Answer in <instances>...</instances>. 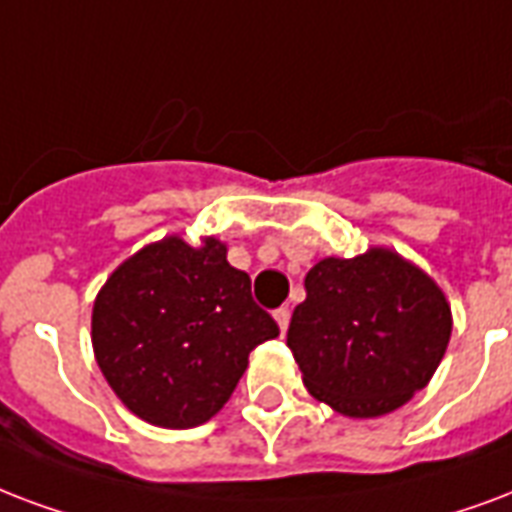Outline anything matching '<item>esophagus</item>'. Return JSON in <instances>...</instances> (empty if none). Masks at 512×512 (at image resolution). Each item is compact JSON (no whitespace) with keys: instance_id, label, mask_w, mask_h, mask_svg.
<instances>
[{"instance_id":"obj_1","label":"esophagus","mask_w":512,"mask_h":512,"mask_svg":"<svg viewBox=\"0 0 512 512\" xmlns=\"http://www.w3.org/2000/svg\"><path fill=\"white\" fill-rule=\"evenodd\" d=\"M273 319H276V325H279V330L282 333H287V327H290V308L282 306L273 311Z\"/></svg>"}]
</instances>
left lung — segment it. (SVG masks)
Wrapping results in <instances>:
<instances>
[{"instance_id":"8db88e82","label":"left lung","mask_w":512,"mask_h":512,"mask_svg":"<svg viewBox=\"0 0 512 512\" xmlns=\"http://www.w3.org/2000/svg\"><path fill=\"white\" fill-rule=\"evenodd\" d=\"M448 338L443 290L384 247L319 260L287 330L308 392L351 419L408 403L438 370Z\"/></svg>"}]
</instances>
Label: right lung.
I'll list each match as a JSON object with an SVG mask.
<instances>
[{
	"instance_id": "right-lung-1",
	"label": "right lung",
	"mask_w": 512,
	"mask_h": 512,
	"mask_svg": "<svg viewBox=\"0 0 512 512\" xmlns=\"http://www.w3.org/2000/svg\"><path fill=\"white\" fill-rule=\"evenodd\" d=\"M279 335L252 300V279L214 236L147 244L120 263L93 300L101 373L128 411L155 427L190 429L228 403L249 351Z\"/></svg>"
}]
</instances>
